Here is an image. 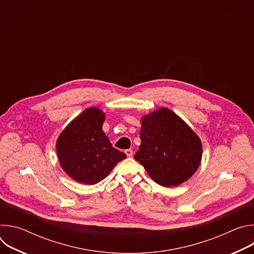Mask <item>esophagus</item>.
<instances>
[{
	"label": "esophagus",
	"instance_id": "1",
	"mask_svg": "<svg viewBox=\"0 0 254 254\" xmlns=\"http://www.w3.org/2000/svg\"><path fill=\"white\" fill-rule=\"evenodd\" d=\"M125 153H126L127 157H128V158H130V157L132 156V151H131L130 149H128V150H126V151H125Z\"/></svg>",
	"mask_w": 254,
	"mask_h": 254
}]
</instances>
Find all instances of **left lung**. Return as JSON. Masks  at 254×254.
<instances>
[{
    "label": "left lung",
    "instance_id": "left-lung-1",
    "mask_svg": "<svg viewBox=\"0 0 254 254\" xmlns=\"http://www.w3.org/2000/svg\"><path fill=\"white\" fill-rule=\"evenodd\" d=\"M140 144L134 159L161 186L176 187L200 166L202 143L174 112L162 107L141 119Z\"/></svg>",
    "mask_w": 254,
    "mask_h": 254
}]
</instances>
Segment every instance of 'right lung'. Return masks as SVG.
<instances>
[{
	"mask_svg": "<svg viewBox=\"0 0 254 254\" xmlns=\"http://www.w3.org/2000/svg\"><path fill=\"white\" fill-rule=\"evenodd\" d=\"M105 115L89 107L60 133L56 151L61 168L74 181L93 185L103 180L116 165L127 158L113 147L102 130Z\"/></svg>",
	"mask_w": 254,
	"mask_h": 254,
	"instance_id": "obj_1",
	"label": "right lung"
}]
</instances>
